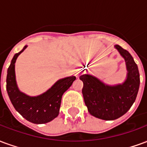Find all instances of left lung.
<instances>
[{
    "instance_id": "obj_1",
    "label": "left lung",
    "mask_w": 147,
    "mask_h": 147,
    "mask_svg": "<svg viewBox=\"0 0 147 147\" xmlns=\"http://www.w3.org/2000/svg\"><path fill=\"white\" fill-rule=\"evenodd\" d=\"M115 48L126 63L127 73L123 83L110 86L91 75L80 77L83 83L82 92L88 112L105 120H116L129 110L136 101L140 83L138 66L132 56L120 45H116Z\"/></svg>"
}]
</instances>
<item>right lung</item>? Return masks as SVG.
I'll return each mask as SVG.
<instances>
[{"instance_id": "obj_1", "label": "right lung", "mask_w": 147, "mask_h": 147, "mask_svg": "<svg viewBox=\"0 0 147 147\" xmlns=\"http://www.w3.org/2000/svg\"><path fill=\"white\" fill-rule=\"evenodd\" d=\"M25 45L20 53H16L8 68L6 89L11 104L21 116L31 123H45L57 117L61 107L62 95L76 80V76L61 79L51 88L35 97L27 95L19 90L16 80L15 63L18 56L27 48Z\"/></svg>"}]
</instances>
